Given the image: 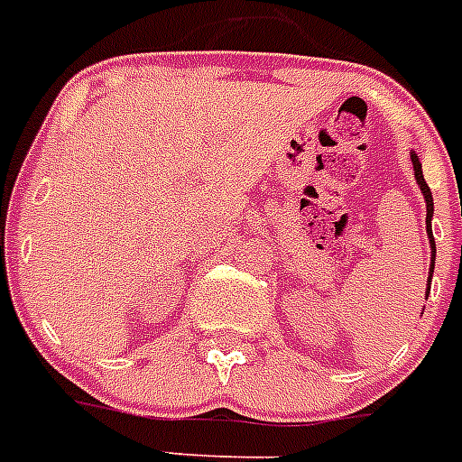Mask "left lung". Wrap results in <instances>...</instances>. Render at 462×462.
Segmentation results:
<instances>
[{
	"label": "left lung",
	"mask_w": 462,
	"mask_h": 462,
	"mask_svg": "<svg viewBox=\"0 0 462 462\" xmlns=\"http://www.w3.org/2000/svg\"><path fill=\"white\" fill-rule=\"evenodd\" d=\"M411 162H413V171H416L418 185H420L422 195H425V204H428V218H425V225H428L430 246H432V255H435L437 249H435V239H432V225H430V220H432V192H430L428 183H425V178H422L420 162H418V157H416V154H413V152H411ZM432 273H435V261H432V265H430V279H428V284H430V282H432ZM428 293H430V286H428Z\"/></svg>",
	"instance_id": "left-lung-1"
}]
</instances>
